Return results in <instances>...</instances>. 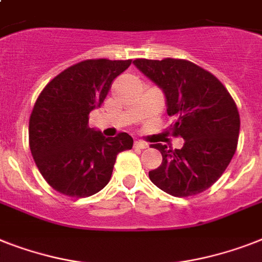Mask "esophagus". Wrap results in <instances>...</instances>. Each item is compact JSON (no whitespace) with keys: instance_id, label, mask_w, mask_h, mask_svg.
<instances>
[{"instance_id":"1","label":"esophagus","mask_w":262,"mask_h":262,"mask_svg":"<svg viewBox=\"0 0 262 262\" xmlns=\"http://www.w3.org/2000/svg\"><path fill=\"white\" fill-rule=\"evenodd\" d=\"M135 148H137V149H145V148H148V144L144 141H135Z\"/></svg>"}]
</instances>
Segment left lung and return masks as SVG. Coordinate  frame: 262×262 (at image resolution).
<instances>
[{"label":"left lung","mask_w":262,"mask_h":262,"mask_svg":"<svg viewBox=\"0 0 262 262\" xmlns=\"http://www.w3.org/2000/svg\"><path fill=\"white\" fill-rule=\"evenodd\" d=\"M135 66L164 91L168 116L175 117L172 135L182 137L180 149L153 144L160 167L149 179L172 196H192L220 179L234 156L239 114L234 99L211 72L183 59H136Z\"/></svg>","instance_id":"left-lung-1"}]
</instances>
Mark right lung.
<instances>
[{
  "label": "right lung",
  "instance_id": "add662e5",
  "mask_svg": "<svg viewBox=\"0 0 262 262\" xmlns=\"http://www.w3.org/2000/svg\"><path fill=\"white\" fill-rule=\"evenodd\" d=\"M132 60L89 59L61 71L47 84L29 118V148L54 190L91 196L109 183L117 155L132 149L127 133L107 137L89 126L91 110L103 103L113 80Z\"/></svg>",
  "mask_w": 262,
  "mask_h": 262
}]
</instances>
